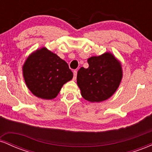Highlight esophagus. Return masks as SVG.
Listing matches in <instances>:
<instances>
[{
    "instance_id": "1",
    "label": "esophagus",
    "mask_w": 152,
    "mask_h": 152,
    "mask_svg": "<svg viewBox=\"0 0 152 152\" xmlns=\"http://www.w3.org/2000/svg\"><path fill=\"white\" fill-rule=\"evenodd\" d=\"M76 76H77V71H74V80H76Z\"/></svg>"
}]
</instances>
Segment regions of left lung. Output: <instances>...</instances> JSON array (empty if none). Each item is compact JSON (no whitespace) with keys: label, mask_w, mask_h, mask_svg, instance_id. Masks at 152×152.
I'll return each mask as SVG.
<instances>
[{"label":"left lung","mask_w":152,"mask_h":152,"mask_svg":"<svg viewBox=\"0 0 152 152\" xmlns=\"http://www.w3.org/2000/svg\"><path fill=\"white\" fill-rule=\"evenodd\" d=\"M88 69L78 71L77 84L83 98L101 102L115 93L122 78L121 63L109 52L88 59Z\"/></svg>","instance_id":"8db88e82"}]
</instances>
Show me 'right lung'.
Here are the masks:
<instances>
[{"instance_id": "add662e5", "label": "right lung", "mask_w": 152, "mask_h": 152, "mask_svg": "<svg viewBox=\"0 0 152 152\" xmlns=\"http://www.w3.org/2000/svg\"><path fill=\"white\" fill-rule=\"evenodd\" d=\"M23 74L32 94L47 100L56 98L64 84L73 78L67 63L45 47L28 57L23 66Z\"/></svg>"}]
</instances>
